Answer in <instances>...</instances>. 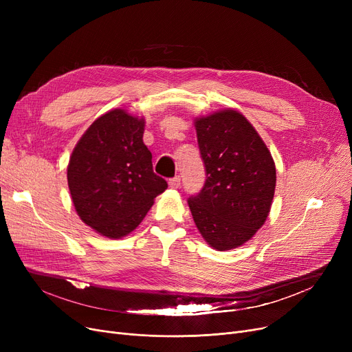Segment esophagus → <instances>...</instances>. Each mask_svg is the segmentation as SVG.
I'll list each match as a JSON object with an SVG mask.
<instances>
[{
  "instance_id": "34e87169",
  "label": "esophagus",
  "mask_w": 352,
  "mask_h": 352,
  "mask_svg": "<svg viewBox=\"0 0 352 352\" xmlns=\"http://www.w3.org/2000/svg\"><path fill=\"white\" fill-rule=\"evenodd\" d=\"M179 184H181V178L177 175V177H174V178H171L170 181H168V186L171 187V188H178L179 187Z\"/></svg>"
}]
</instances>
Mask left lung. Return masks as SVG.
<instances>
[{
  "label": "left lung",
  "instance_id": "8db88e82",
  "mask_svg": "<svg viewBox=\"0 0 352 352\" xmlns=\"http://www.w3.org/2000/svg\"><path fill=\"white\" fill-rule=\"evenodd\" d=\"M207 179L188 199L194 223L217 251L241 247L267 221L275 162L252 124L234 108L194 120Z\"/></svg>",
  "mask_w": 352,
  "mask_h": 352
}]
</instances>
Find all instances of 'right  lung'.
<instances>
[{
    "label": "right lung",
    "instance_id": "add662e5",
    "mask_svg": "<svg viewBox=\"0 0 352 352\" xmlns=\"http://www.w3.org/2000/svg\"><path fill=\"white\" fill-rule=\"evenodd\" d=\"M144 126V117L111 109L87 128L69 157L74 208L82 223L109 239L133 232L168 187L153 171Z\"/></svg>",
    "mask_w": 352,
    "mask_h": 352
}]
</instances>
